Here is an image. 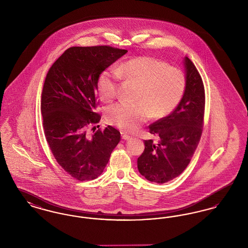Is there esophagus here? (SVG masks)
<instances>
[{"mask_svg": "<svg viewBox=\"0 0 248 248\" xmlns=\"http://www.w3.org/2000/svg\"><path fill=\"white\" fill-rule=\"evenodd\" d=\"M122 139H123L124 140H129L130 139H131V137L128 136V135H126V134H124V133H122Z\"/></svg>", "mask_w": 248, "mask_h": 248, "instance_id": "esophagus-1", "label": "esophagus"}]
</instances>
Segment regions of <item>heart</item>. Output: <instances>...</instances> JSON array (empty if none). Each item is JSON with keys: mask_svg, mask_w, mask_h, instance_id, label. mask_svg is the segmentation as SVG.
I'll list each match as a JSON object with an SVG mask.
<instances>
[{"mask_svg": "<svg viewBox=\"0 0 248 248\" xmlns=\"http://www.w3.org/2000/svg\"><path fill=\"white\" fill-rule=\"evenodd\" d=\"M115 72L102 71L97 79L100 98L109 102L117 95L119 77L139 85L136 104L118 102L107 109L109 124L131 132L145 123L150 115L164 118L179 104L186 89L184 73L161 59L140 56L121 63Z\"/></svg>", "mask_w": 248, "mask_h": 248, "instance_id": "heart-1", "label": "heart"}]
</instances>
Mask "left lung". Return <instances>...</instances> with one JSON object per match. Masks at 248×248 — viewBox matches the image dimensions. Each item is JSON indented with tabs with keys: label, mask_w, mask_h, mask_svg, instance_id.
I'll return each instance as SVG.
<instances>
[{
	"label": "left lung",
	"mask_w": 248,
	"mask_h": 248,
	"mask_svg": "<svg viewBox=\"0 0 248 248\" xmlns=\"http://www.w3.org/2000/svg\"><path fill=\"white\" fill-rule=\"evenodd\" d=\"M186 89L177 108L168 116L149 126L159 141L144 140L138 159L140 173L151 182L163 184L178 177L188 166L202 133L205 94L200 73L185 58Z\"/></svg>",
	"instance_id": "1"
}]
</instances>
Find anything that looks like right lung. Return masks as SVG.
<instances>
[{"instance_id":"1","label":"right lung","mask_w":248,"mask_h":248,"mask_svg":"<svg viewBox=\"0 0 248 248\" xmlns=\"http://www.w3.org/2000/svg\"><path fill=\"white\" fill-rule=\"evenodd\" d=\"M127 50L108 46L67 49L48 71L42 92L43 126L59 165L77 180L101 175L121 140L118 130L108 125L89 135L98 124L97 79Z\"/></svg>"}]
</instances>
